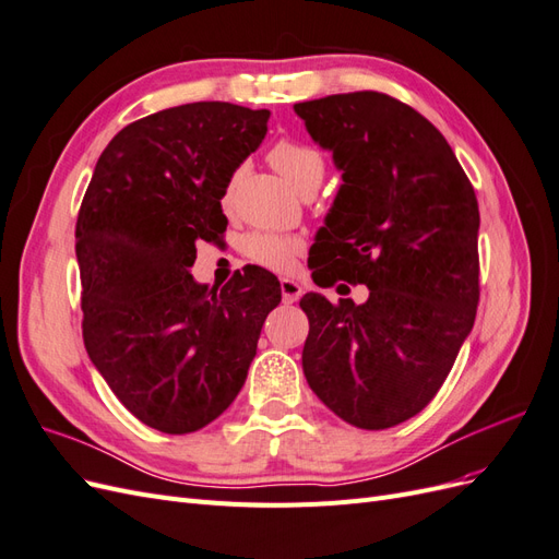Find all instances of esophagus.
<instances>
[{
	"label": "esophagus",
	"mask_w": 559,
	"mask_h": 559,
	"mask_svg": "<svg viewBox=\"0 0 559 559\" xmlns=\"http://www.w3.org/2000/svg\"><path fill=\"white\" fill-rule=\"evenodd\" d=\"M280 289H282L284 302H296L302 296V286L296 280H292V277H282L280 280Z\"/></svg>",
	"instance_id": "esophagus-1"
}]
</instances>
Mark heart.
<instances>
[{
    "mask_svg": "<svg viewBox=\"0 0 559 559\" xmlns=\"http://www.w3.org/2000/svg\"><path fill=\"white\" fill-rule=\"evenodd\" d=\"M267 160L296 193L306 191L308 186H319L326 170L324 158H321L317 148L292 140H282L270 148ZM233 191L235 177L228 181L224 191V205L230 202ZM242 251L253 263L275 270V273H286V270L294 267L296 257L302 251V240L294 238V235L257 230L242 240Z\"/></svg>",
    "mask_w": 559,
    "mask_h": 559,
    "instance_id": "1",
    "label": "heart"
}]
</instances>
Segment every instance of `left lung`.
Wrapping results in <instances>:
<instances>
[{"instance_id": "1", "label": "left lung", "mask_w": 559, "mask_h": 559, "mask_svg": "<svg viewBox=\"0 0 559 559\" xmlns=\"http://www.w3.org/2000/svg\"><path fill=\"white\" fill-rule=\"evenodd\" d=\"M343 183L319 228L312 280L366 284L337 306L306 294L302 373L337 417L389 429L436 396L478 308V200L425 116L361 91L294 105ZM345 286V284H341Z\"/></svg>"}]
</instances>
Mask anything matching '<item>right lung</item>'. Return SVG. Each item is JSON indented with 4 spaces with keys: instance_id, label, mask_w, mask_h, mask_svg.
<instances>
[{
    "instance_id": "1",
    "label": "right lung",
    "mask_w": 559,
    "mask_h": 559,
    "mask_svg": "<svg viewBox=\"0 0 559 559\" xmlns=\"http://www.w3.org/2000/svg\"><path fill=\"white\" fill-rule=\"evenodd\" d=\"M267 118L230 103L151 114L107 144L81 202L83 343L116 399L163 433L198 431L228 408L282 300L259 265L218 292L191 275L198 240L228 226L224 191Z\"/></svg>"
}]
</instances>
